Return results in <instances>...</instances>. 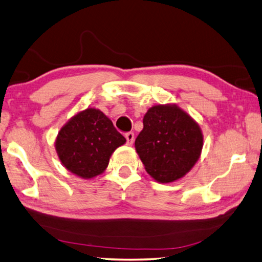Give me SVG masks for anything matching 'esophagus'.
Returning a JSON list of instances; mask_svg holds the SVG:
<instances>
[{"label": "esophagus", "mask_w": 262, "mask_h": 262, "mask_svg": "<svg viewBox=\"0 0 262 262\" xmlns=\"http://www.w3.org/2000/svg\"><path fill=\"white\" fill-rule=\"evenodd\" d=\"M125 137H126V140H127V144L128 145H132L133 142H134V139H135L134 133H132V132L127 133V134L125 135Z\"/></svg>", "instance_id": "1"}]
</instances>
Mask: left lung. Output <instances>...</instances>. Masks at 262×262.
<instances>
[{
  "label": "left lung",
  "instance_id": "1",
  "mask_svg": "<svg viewBox=\"0 0 262 262\" xmlns=\"http://www.w3.org/2000/svg\"><path fill=\"white\" fill-rule=\"evenodd\" d=\"M199 123L176 104L155 105L143 118L135 149L145 171L162 184L173 183L192 170L201 156Z\"/></svg>",
  "mask_w": 262,
  "mask_h": 262
}]
</instances>
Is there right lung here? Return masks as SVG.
Instances as JSON below:
<instances>
[{
  "mask_svg": "<svg viewBox=\"0 0 262 262\" xmlns=\"http://www.w3.org/2000/svg\"><path fill=\"white\" fill-rule=\"evenodd\" d=\"M126 143L111 119L100 110L88 107L69 119L55 139L59 159L69 172L82 179L103 173L114 150Z\"/></svg>",
  "mask_w": 262,
  "mask_h": 262,
  "instance_id": "obj_1",
  "label": "right lung"
}]
</instances>
